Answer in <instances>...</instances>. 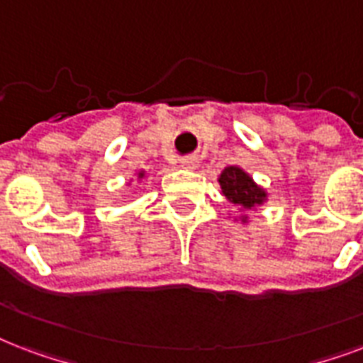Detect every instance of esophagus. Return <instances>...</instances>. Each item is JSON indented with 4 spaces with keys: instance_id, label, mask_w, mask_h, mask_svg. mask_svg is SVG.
Masks as SVG:
<instances>
[{
    "instance_id": "1",
    "label": "esophagus",
    "mask_w": 363,
    "mask_h": 363,
    "mask_svg": "<svg viewBox=\"0 0 363 363\" xmlns=\"http://www.w3.org/2000/svg\"><path fill=\"white\" fill-rule=\"evenodd\" d=\"M181 165L184 167V169H194L196 165H198V160L192 156H186V157H182L181 160Z\"/></svg>"
}]
</instances>
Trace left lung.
<instances>
[{
  "mask_svg": "<svg viewBox=\"0 0 363 363\" xmlns=\"http://www.w3.org/2000/svg\"><path fill=\"white\" fill-rule=\"evenodd\" d=\"M218 182H220V188H223L226 200L234 203V206L251 209V207L261 206L262 201L267 200V192L261 186H257L253 179L245 171L240 169V167H234V165L226 167L220 173ZM245 220H247V217L242 218V223H245Z\"/></svg>",
  "mask_w": 363,
  "mask_h": 363,
  "instance_id": "1",
  "label": "left lung"
}]
</instances>
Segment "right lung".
<instances>
[{
    "mask_svg": "<svg viewBox=\"0 0 363 363\" xmlns=\"http://www.w3.org/2000/svg\"><path fill=\"white\" fill-rule=\"evenodd\" d=\"M145 177V173H138V179H143Z\"/></svg>",
    "mask_w": 363,
    "mask_h": 363,
    "instance_id": "right-lung-1",
    "label": "right lung"
}]
</instances>
